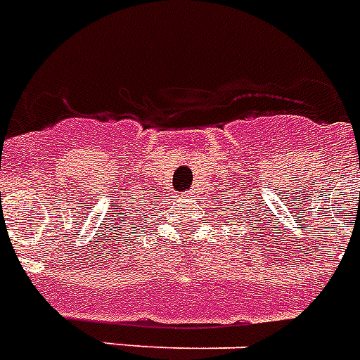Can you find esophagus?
I'll return each mask as SVG.
<instances>
[{
    "instance_id": "1",
    "label": "esophagus",
    "mask_w": 360,
    "mask_h": 360,
    "mask_svg": "<svg viewBox=\"0 0 360 360\" xmlns=\"http://www.w3.org/2000/svg\"><path fill=\"white\" fill-rule=\"evenodd\" d=\"M188 194H192V195H194V190H190V192H188Z\"/></svg>"
}]
</instances>
